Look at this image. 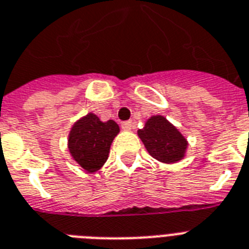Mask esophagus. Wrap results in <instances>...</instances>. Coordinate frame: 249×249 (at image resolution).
<instances>
[{"label":"esophagus","instance_id":"obj_1","mask_svg":"<svg viewBox=\"0 0 249 249\" xmlns=\"http://www.w3.org/2000/svg\"><path fill=\"white\" fill-rule=\"evenodd\" d=\"M122 128L124 129V131H129V129L133 128V123L132 121H124V122H122Z\"/></svg>","mask_w":249,"mask_h":249}]
</instances>
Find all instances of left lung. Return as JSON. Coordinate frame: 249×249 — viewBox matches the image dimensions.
<instances>
[{
  "label": "left lung",
  "instance_id": "obj_1",
  "mask_svg": "<svg viewBox=\"0 0 249 249\" xmlns=\"http://www.w3.org/2000/svg\"><path fill=\"white\" fill-rule=\"evenodd\" d=\"M137 133L150 155L159 161L174 163L184 157L186 139L164 117H151Z\"/></svg>",
  "mask_w": 249,
  "mask_h": 249
}]
</instances>
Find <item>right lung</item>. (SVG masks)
<instances>
[{
  "label": "right lung",
  "mask_w": 249,
  "mask_h": 249,
  "mask_svg": "<svg viewBox=\"0 0 249 249\" xmlns=\"http://www.w3.org/2000/svg\"><path fill=\"white\" fill-rule=\"evenodd\" d=\"M118 132L120 127L114 121L102 122L90 113L73 124L69 139L70 153L84 169L96 172L108 159L110 143Z\"/></svg>",
  "instance_id": "obj_1"
}]
</instances>
